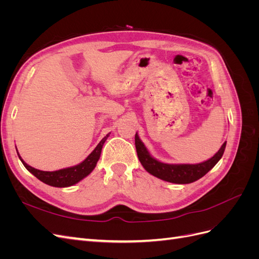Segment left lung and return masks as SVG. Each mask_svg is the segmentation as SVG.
Returning <instances> with one entry per match:
<instances>
[{
  "mask_svg": "<svg viewBox=\"0 0 259 259\" xmlns=\"http://www.w3.org/2000/svg\"><path fill=\"white\" fill-rule=\"evenodd\" d=\"M135 146L138 159L148 173L165 180V182L174 184H190L204 176L222 159L226 148V142L213 158L199 164H166L156 161L149 154L145 145L139 139L137 133L135 135Z\"/></svg>",
  "mask_w": 259,
  "mask_h": 259,
  "instance_id": "left-lung-1",
  "label": "left lung"
}]
</instances>
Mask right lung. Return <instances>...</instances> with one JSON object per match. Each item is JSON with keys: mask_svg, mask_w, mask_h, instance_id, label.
Returning <instances> with one entry per match:
<instances>
[{"mask_svg": "<svg viewBox=\"0 0 259 259\" xmlns=\"http://www.w3.org/2000/svg\"><path fill=\"white\" fill-rule=\"evenodd\" d=\"M109 134L101 139V142L97 145V147L94 149L93 152L82 163L77 164L75 166L64 168V169H59L55 171H44V170L36 169L34 167H31L30 165H28L25 161H22V159L19 155L18 156L21 160L23 166H25L31 174H33L37 179H40L44 184L53 186V187H59V188L69 187L79 183L80 180H82L84 177L88 176L91 171L95 168L97 161L99 160L101 149H103V146Z\"/></svg>", "mask_w": 259, "mask_h": 259, "instance_id": "1", "label": "right lung"}]
</instances>
